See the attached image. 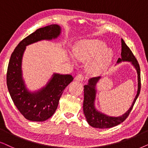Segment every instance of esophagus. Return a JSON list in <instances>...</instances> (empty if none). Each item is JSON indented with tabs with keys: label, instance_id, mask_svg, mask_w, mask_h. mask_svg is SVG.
<instances>
[{
	"label": "esophagus",
	"instance_id": "1",
	"mask_svg": "<svg viewBox=\"0 0 148 148\" xmlns=\"http://www.w3.org/2000/svg\"><path fill=\"white\" fill-rule=\"evenodd\" d=\"M84 76L82 75V74H78V75L76 76L75 80H76V81L82 82V81H83V80H84Z\"/></svg>",
	"mask_w": 148,
	"mask_h": 148
}]
</instances>
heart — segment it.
I'll return each mask as SVG.
<instances>
[{
  "label": "heart",
  "mask_w": 148,
  "mask_h": 148,
  "mask_svg": "<svg viewBox=\"0 0 148 148\" xmlns=\"http://www.w3.org/2000/svg\"><path fill=\"white\" fill-rule=\"evenodd\" d=\"M106 44L99 40L80 41L74 49V56L80 62H88V69L94 74H101L107 70L113 58V52L106 48Z\"/></svg>",
  "instance_id": "heart-1"
}]
</instances>
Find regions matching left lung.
I'll return each instance as SVG.
<instances>
[{
  "label": "left lung",
  "mask_w": 148,
  "mask_h": 148,
  "mask_svg": "<svg viewBox=\"0 0 148 148\" xmlns=\"http://www.w3.org/2000/svg\"><path fill=\"white\" fill-rule=\"evenodd\" d=\"M122 42V51L121 58H119L117 64L123 62H128L131 63L134 68L137 71V91L136 96L134 99L133 103L127 112L120 116H110L102 112L98 111L95 106V101L97 93V82L101 79V76L99 77L91 78L88 80V84L84 86V101H83V112L85 116L86 121L88 125L92 127L98 128V129H108L115 126L119 125V124L125 121V120L129 115L130 112L132 110L136 100L138 97L141 89V76H140V68L135 57L133 56V53L129 47L126 45L123 39Z\"/></svg>",
  "instance_id": "left-lung-1"
}]
</instances>
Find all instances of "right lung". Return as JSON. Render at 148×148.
I'll return each instance as SVG.
<instances>
[{
	"label": "right lung",
	"instance_id": "add662e5",
	"mask_svg": "<svg viewBox=\"0 0 148 148\" xmlns=\"http://www.w3.org/2000/svg\"><path fill=\"white\" fill-rule=\"evenodd\" d=\"M61 31L58 24L36 29L23 39L11 54L7 73V88L15 106L28 121L42 122L52 116L64 89L74 79L70 74L54 73L46 85L33 92L27 89L23 79L21 64L26 46L40 40L56 39Z\"/></svg>",
	"mask_w": 148,
	"mask_h": 148
}]
</instances>
